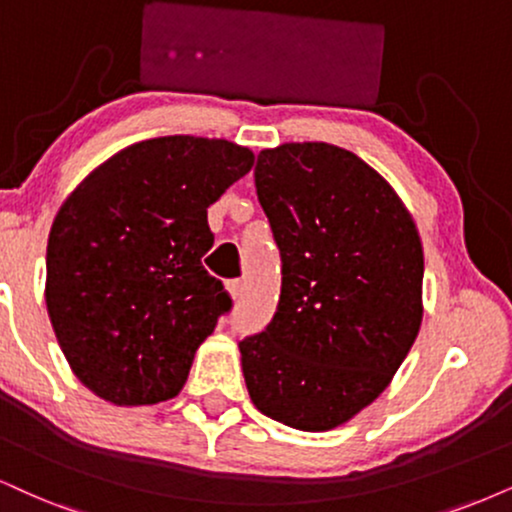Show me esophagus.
<instances>
[{
	"mask_svg": "<svg viewBox=\"0 0 512 512\" xmlns=\"http://www.w3.org/2000/svg\"><path fill=\"white\" fill-rule=\"evenodd\" d=\"M227 289H230V294L235 296V299H239V296L244 294V280H230L227 282Z\"/></svg>",
	"mask_w": 512,
	"mask_h": 512,
	"instance_id": "obj_1",
	"label": "esophagus"
}]
</instances>
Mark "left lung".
<instances>
[{"label":"left lung","instance_id":"obj_1","mask_svg":"<svg viewBox=\"0 0 512 512\" xmlns=\"http://www.w3.org/2000/svg\"><path fill=\"white\" fill-rule=\"evenodd\" d=\"M258 204L280 249L273 320L239 342L263 415L323 432L372 403L422 320V244L380 173L325 142L258 154Z\"/></svg>","mask_w":512,"mask_h":512}]
</instances>
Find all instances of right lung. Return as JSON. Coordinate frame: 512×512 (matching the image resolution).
Returning a JSON list of instances; mask_svg holds the SVG:
<instances>
[{"instance_id":"obj_1","label":"right lung","mask_w":512,"mask_h":512,"mask_svg":"<svg viewBox=\"0 0 512 512\" xmlns=\"http://www.w3.org/2000/svg\"><path fill=\"white\" fill-rule=\"evenodd\" d=\"M254 166L227 140L173 135L118 151L56 213L47 311L78 380L118 406L178 396L232 308L201 263L208 206Z\"/></svg>"}]
</instances>
